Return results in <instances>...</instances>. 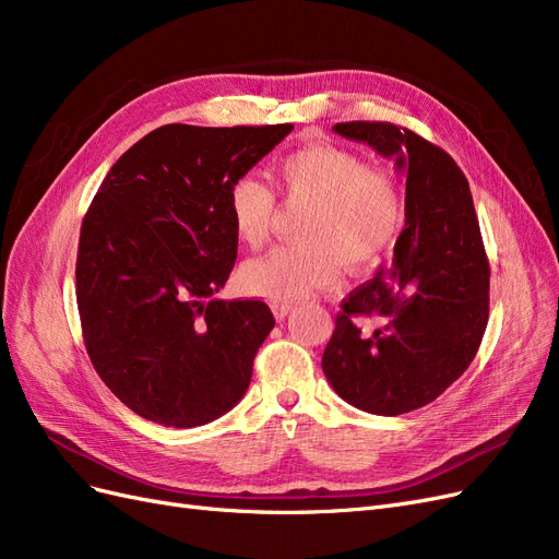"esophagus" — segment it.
<instances>
[{"label":"esophagus","mask_w":559,"mask_h":559,"mask_svg":"<svg viewBox=\"0 0 559 559\" xmlns=\"http://www.w3.org/2000/svg\"><path fill=\"white\" fill-rule=\"evenodd\" d=\"M273 312L277 319H284L292 312V302H273Z\"/></svg>","instance_id":"34e87169"}]
</instances>
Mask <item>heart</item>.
<instances>
[{"label":"heart","instance_id":"heart-1","mask_svg":"<svg viewBox=\"0 0 559 559\" xmlns=\"http://www.w3.org/2000/svg\"><path fill=\"white\" fill-rule=\"evenodd\" d=\"M280 189L289 207H306L298 242L282 245L242 270L245 289L275 302H294L331 286L343 263L364 273L394 247L403 228V195L396 179L370 167L349 148L310 144L277 163ZM233 230L261 249L273 230L277 200L259 177L242 175L228 189Z\"/></svg>","mask_w":559,"mask_h":559}]
</instances>
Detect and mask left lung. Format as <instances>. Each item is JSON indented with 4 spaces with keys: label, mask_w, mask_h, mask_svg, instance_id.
<instances>
[{
    "label": "left lung",
    "mask_w": 559,
    "mask_h": 559,
    "mask_svg": "<svg viewBox=\"0 0 559 559\" xmlns=\"http://www.w3.org/2000/svg\"><path fill=\"white\" fill-rule=\"evenodd\" d=\"M333 130L396 158L405 173L394 263L341 302L321 357L337 396L394 417L441 396L476 357L489 317V261L468 181L441 146L384 121Z\"/></svg>",
    "instance_id": "obj_1"
}]
</instances>
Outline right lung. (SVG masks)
Wrapping results in <instances>:
<instances>
[{
    "mask_svg": "<svg viewBox=\"0 0 559 559\" xmlns=\"http://www.w3.org/2000/svg\"><path fill=\"white\" fill-rule=\"evenodd\" d=\"M292 123H170L114 163L83 216L76 306L97 376L163 427L207 425L238 403L275 326L263 300H218L238 259L230 183Z\"/></svg>",
    "mask_w": 559,
    "mask_h": 559,
    "instance_id": "1",
    "label": "right lung"
}]
</instances>
